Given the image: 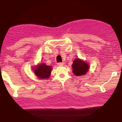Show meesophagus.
<instances>
[{
	"label": "esophagus",
	"mask_w": 122,
	"mask_h": 122,
	"mask_svg": "<svg viewBox=\"0 0 122 122\" xmlns=\"http://www.w3.org/2000/svg\"><path fill=\"white\" fill-rule=\"evenodd\" d=\"M57 64H58V66H63V65H64V63H58Z\"/></svg>",
	"instance_id": "esophagus-1"
}]
</instances>
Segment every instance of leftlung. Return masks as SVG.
<instances>
[{
    "label": "left lung",
    "instance_id": "8db88e82",
    "mask_svg": "<svg viewBox=\"0 0 122 122\" xmlns=\"http://www.w3.org/2000/svg\"><path fill=\"white\" fill-rule=\"evenodd\" d=\"M73 73L76 76H84L88 71L89 66L86 61L76 58L72 64Z\"/></svg>",
    "mask_w": 122,
    "mask_h": 122
}]
</instances>
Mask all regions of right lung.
<instances>
[{"mask_svg":"<svg viewBox=\"0 0 122 122\" xmlns=\"http://www.w3.org/2000/svg\"><path fill=\"white\" fill-rule=\"evenodd\" d=\"M52 69L51 66L46 65L45 63H41L33 69L34 74L38 78L41 79H46L49 78Z\"/></svg>","mask_w":122,"mask_h":122,"instance_id":"add662e5","label":"right lung"}]
</instances>
